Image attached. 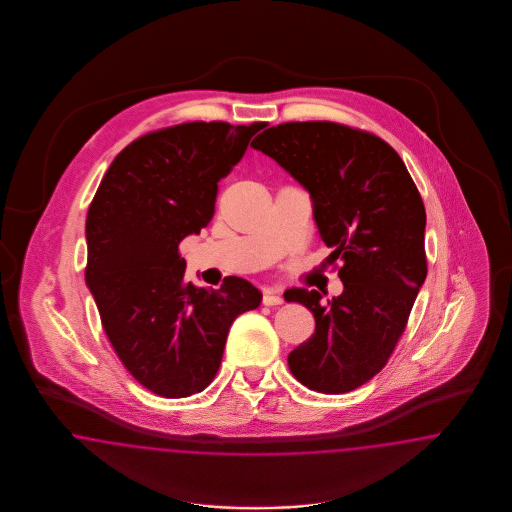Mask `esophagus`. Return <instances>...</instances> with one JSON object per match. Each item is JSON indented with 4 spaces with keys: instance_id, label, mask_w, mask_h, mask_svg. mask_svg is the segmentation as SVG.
Here are the masks:
<instances>
[{
    "instance_id": "esophagus-1",
    "label": "esophagus",
    "mask_w": 512,
    "mask_h": 512,
    "mask_svg": "<svg viewBox=\"0 0 512 512\" xmlns=\"http://www.w3.org/2000/svg\"><path fill=\"white\" fill-rule=\"evenodd\" d=\"M263 304L264 306H279V304H283V296L266 291L263 296Z\"/></svg>"
}]
</instances>
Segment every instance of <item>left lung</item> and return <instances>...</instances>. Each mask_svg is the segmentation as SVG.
I'll use <instances>...</instances> for the list:
<instances>
[{
	"instance_id": "8db88e82",
	"label": "left lung",
	"mask_w": 512,
	"mask_h": 512,
	"mask_svg": "<svg viewBox=\"0 0 512 512\" xmlns=\"http://www.w3.org/2000/svg\"><path fill=\"white\" fill-rule=\"evenodd\" d=\"M253 150L272 157L311 197L313 219L341 263L343 293L291 289L315 332L287 362L317 392L341 394L383 370L426 279V212L417 186L385 140L332 122H289L264 129Z\"/></svg>"
}]
</instances>
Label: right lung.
<instances>
[{"instance_id":"1","label":"right lung","mask_w":512,"mask_h":512,"mask_svg":"<svg viewBox=\"0 0 512 512\" xmlns=\"http://www.w3.org/2000/svg\"><path fill=\"white\" fill-rule=\"evenodd\" d=\"M263 125L191 122L144 135L116 155L90 204L86 285L127 372L163 398L208 387L234 319L263 300L236 276L219 291L186 281L178 253L210 223L217 182Z\"/></svg>"}]
</instances>
